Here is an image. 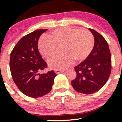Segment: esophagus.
Returning a JSON list of instances; mask_svg holds the SVG:
<instances>
[{"mask_svg": "<svg viewBox=\"0 0 122 122\" xmlns=\"http://www.w3.org/2000/svg\"><path fill=\"white\" fill-rule=\"evenodd\" d=\"M54 72L56 74H59V73H62L64 72V71H62V70H60V69H56L54 71Z\"/></svg>", "mask_w": 122, "mask_h": 122, "instance_id": "1", "label": "esophagus"}]
</instances>
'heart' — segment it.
<instances>
[{
    "label": "heart",
    "instance_id": "obj_1",
    "mask_svg": "<svg viewBox=\"0 0 122 122\" xmlns=\"http://www.w3.org/2000/svg\"><path fill=\"white\" fill-rule=\"evenodd\" d=\"M61 45L63 52L48 60L49 66L52 69H64L72 65L74 60L77 62L86 60L94 47L95 38L88 30L64 27L54 30L47 37L41 38L38 49L43 57L49 58Z\"/></svg>",
    "mask_w": 122,
    "mask_h": 122
}]
</instances>
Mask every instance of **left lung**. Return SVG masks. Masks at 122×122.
<instances>
[{
  "instance_id": "obj_1",
  "label": "left lung",
  "mask_w": 122,
  "mask_h": 122,
  "mask_svg": "<svg viewBox=\"0 0 122 122\" xmlns=\"http://www.w3.org/2000/svg\"><path fill=\"white\" fill-rule=\"evenodd\" d=\"M95 45L89 57L75 67L76 77L71 81L76 91L89 95L97 92L107 81L111 72V55L107 42L92 29Z\"/></svg>"
}]
</instances>
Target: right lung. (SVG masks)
Listing matches in <instances>:
<instances>
[{"mask_svg":"<svg viewBox=\"0 0 122 122\" xmlns=\"http://www.w3.org/2000/svg\"><path fill=\"white\" fill-rule=\"evenodd\" d=\"M47 30H35L22 37L10 54L12 79L19 90L30 97H40L48 93L57 76L53 71L40 74L47 65L39 52L38 42L41 35Z\"/></svg>","mask_w":122,"mask_h":122,"instance_id":"add662e5","label":"right lung"}]
</instances>
